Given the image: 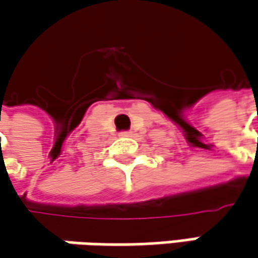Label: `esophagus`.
I'll return each mask as SVG.
<instances>
[{"label": "esophagus", "instance_id": "1", "mask_svg": "<svg viewBox=\"0 0 258 258\" xmlns=\"http://www.w3.org/2000/svg\"><path fill=\"white\" fill-rule=\"evenodd\" d=\"M119 136H121V137H130L131 133H130V131H122V133H119Z\"/></svg>", "mask_w": 258, "mask_h": 258}]
</instances>
